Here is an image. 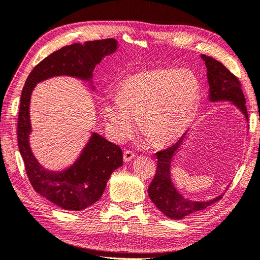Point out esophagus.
I'll return each mask as SVG.
<instances>
[{
    "mask_svg": "<svg viewBox=\"0 0 260 260\" xmlns=\"http://www.w3.org/2000/svg\"><path fill=\"white\" fill-rule=\"evenodd\" d=\"M133 157H134V153L132 151H130V150H124L123 151V161L124 162L131 161L133 159Z\"/></svg>",
    "mask_w": 260,
    "mask_h": 260,
    "instance_id": "34e87169",
    "label": "esophagus"
}]
</instances>
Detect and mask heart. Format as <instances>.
Masks as SVG:
<instances>
[{"label": "heart", "mask_w": 260, "mask_h": 260, "mask_svg": "<svg viewBox=\"0 0 260 260\" xmlns=\"http://www.w3.org/2000/svg\"><path fill=\"white\" fill-rule=\"evenodd\" d=\"M201 83L192 71L161 68L138 72L117 86L116 98L103 102V116L118 141L136 130V119L146 139L157 145L178 140L194 119Z\"/></svg>", "instance_id": "obj_1"}]
</instances>
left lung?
Segmentation results:
<instances>
[{
  "label": "left lung",
  "mask_w": 260,
  "mask_h": 260,
  "mask_svg": "<svg viewBox=\"0 0 260 260\" xmlns=\"http://www.w3.org/2000/svg\"><path fill=\"white\" fill-rule=\"evenodd\" d=\"M207 67V77L209 82V99L211 101L228 100L236 105L248 119L247 109L245 107V98L242 91L241 83L239 79L232 74L221 61L211 56L202 55ZM185 138L182 137L177 143L168 149L155 153L158 158L157 171L148 188V194L151 202L157 208L174 220H181L185 216H190L200 212L209 206L220 201L223 195L209 202H193L185 200L178 193L171 180V162L173 155L178 150Z\"/></svg>",
  "instance_id": "1"
}]
</instances>
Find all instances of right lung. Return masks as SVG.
<instances>
[{
    "label": "right lung",
    "instance_id": "1",
    "mask_svg": "<svg viewBox=\"0 0 260 260\" xmlns=\"http://www.w3.org/2000/svg\"><path fill=\"white\" fill-rule=\"evenodd\" d=\"M116 48L117 41L113 38L65 46L34 67L21 92L17 137L27 178L38 194L65 210L80 211L100 199L111 174L122 165V151L118 145L94 133L80 158L69 169L63 172L44 169L28 144L30 94L36 83L51 77L71 76L89 80L102 57L113 53Z\"/></svg>",
    "mask_w": 260,
    "mask_h": 260
}]
</instances>
